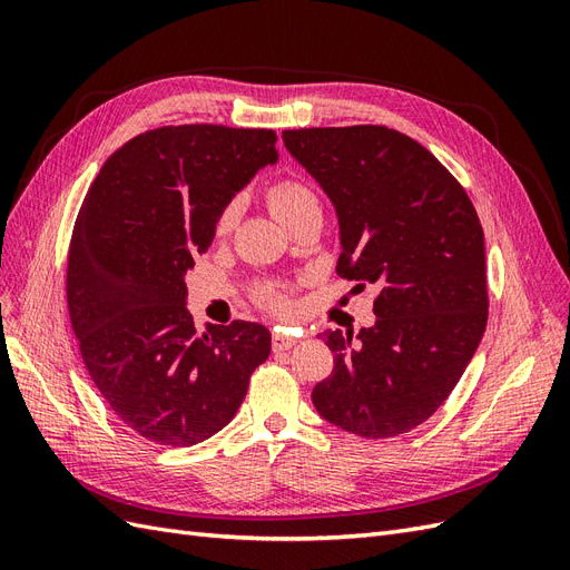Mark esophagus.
<instances>
[{
  "instance_id": "obj_1",
  "label": "esophagus",
  "mask_w": 570,
  "mask_h": 570,
  "mask_svg": "<svg viewBox=\"0 0 570 570\" xmlns=\"http://www.w3.org/2000/svg\"><path fill=\"white\" fill-rule=\"evenodd\" d=\"M271 344H273V352H285V350H292L297 344V337H292L287 333H281L275 331L273 337H271Z\"/></svg>"
}]
</instances>
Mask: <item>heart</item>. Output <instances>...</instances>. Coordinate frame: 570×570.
Here are the masks:
<instances>
[{
  "label": "heart",
  "instance_id": "obj_1",
  "mask_svg": "<svg viewBox=\"0 0 570 570\" xmlns=\"http://www.w3.org/2000/svg\"><path fill=\"white\" fill-rule=\"evenodd\" d=\"M268 204H271V212L278 216L281 220L297 214L302 209H318V199L314 195L312 187H306L304 183L295 180V178H285L278 180L271 189H268ZM235 214H237V206L230 204L226 206V212L220 214L218 218V233H228L235 223ZM264 306L273 308V312H285L289 306L285 289L278 285H268L262 289V295H258Z\"/></svg>",
  "mask_w": 570,
  "mask_h": 570
}]
</instances>
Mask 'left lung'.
Returning <instances> with one entry per match:
<instances>
[{
  "label": "left lung",
  "mask_w": 570,
  "mask_h": 570,
  "mask_svg": "<svg viewBox=\"0 0 570 570\" xmlns=\"http://www.w3.org/2000/svg\"><path fill=\"white\" fill-rule=\"evenodd\" d=\"M283 142L331 199L337 273L375 285V323L327 331L333 373L312 400L361 438L421 425L450 396L488 325L485 235L433 154L385 126L285 130Z\"/></svg>",
  "instance_id": "obj_1"
}]
</instances>
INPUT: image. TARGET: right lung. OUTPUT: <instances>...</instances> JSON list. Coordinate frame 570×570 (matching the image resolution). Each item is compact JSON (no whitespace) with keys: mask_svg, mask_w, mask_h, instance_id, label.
Returning a JSON list of instances; mask_svg holds the SVG:
<instances>
[{"mask_svg":"<svg viewBox=\"0 0 570 570\" xmlns=\"http://www.w3.org/2000/svg\"><path fill=\"white\" fill-rule=\"evenodd\" d=\"M275 140L264 128L149 130L111 154L80 206L68 314L92 383L149 442L189 446L216 435L271 354L266 325L235 321L197 333L185 275L233 197L278 164Z\"/></svg>","mask_w":570,"mask_h":570,"instance_id":"1","label":"right lung"}]
</instances>
